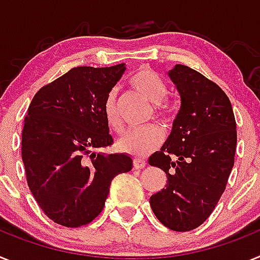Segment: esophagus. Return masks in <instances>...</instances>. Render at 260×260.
I'll return each mask as SVG.
<instances>
[{
  "label": "esophagus",
  "instance_id": "34e87169",
  "mask_svg": "<svg viewBox=\"0 0 260 260\" xmlns=\"http://www.w3.org/2000/svg\"><path fill=\"white\" fill-rule=\"evenodd\" d=\"M133 166H134L135 170H142V168L146 167V161L143 159H139V157H135L134 161H133Z\"/></svg>",
  "mask_w": 260,
  "mask_h": 260
}]
</instances>
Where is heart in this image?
I'll return each instance as SVG.
<instances>
[{
    "mask_svg": "<svg viewBox=\"0 0 260 260\" xmlns=\"http://www.w3.org/2000/svg\"><path fill=\"white\" fill-rule=\"evenodd\" d=\"M128 84L133 89L145 97L154 105V117L157 121L168 123L172 121V110L166 104V97L168 94V85L156 72L150 68H141L130 77ZM104 114L108 125L115 130H122V118L118 110L117 93L110 92L104 104ZM163 141V133L156 126H147L143 128H132L117 142V146L121 151L127 152L134 156H145L148 152L160 145Z\"/></svg>",
    "mask_w": 260,
    "mask_h": 260,
    "instance_id": "1",
    "label": "heart"
}]
</instances>
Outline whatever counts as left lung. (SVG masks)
I'll use <instances>...</instances> for the list:
<instances>
[{"instance_id":"1","label":"left lung","mask_w":260,"mask_h":260,"mask_svg":"<svg viewBox=\"0 0 260 260\" xmlns=\"http://www.w3.org/2000/svg\"><path fill=\"white\" fill-rule=\"evenodd\" d=\"M168 75L181 106L170 138L148 159L168 177L166 189L152 194L150 205L168 229L189 232L205 222L225 192L237 125L229 97L214 81L183 64Z\"/></svg>"}]
</instances>
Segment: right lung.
Segmentation results:
<instances>
[{
    "instance_id": "obj_1",
    "label": "right lung",
    "mask_w": 260,
    "mask_h": 260,
    "mask_svg": "<svg viewBox=\"0 0 260 260\" xmlns=\"http://www.w3.org/2000/svg\"><path fill=\"white\" fill-rule=\"evenodd\" d=\"M125 64L75 67L42 86L22 128V160L31 193L44 214L66 228L88 225L104 209L112 180L133 167L113 145L104 104Z\"/></svg>"
}]
</instances>
